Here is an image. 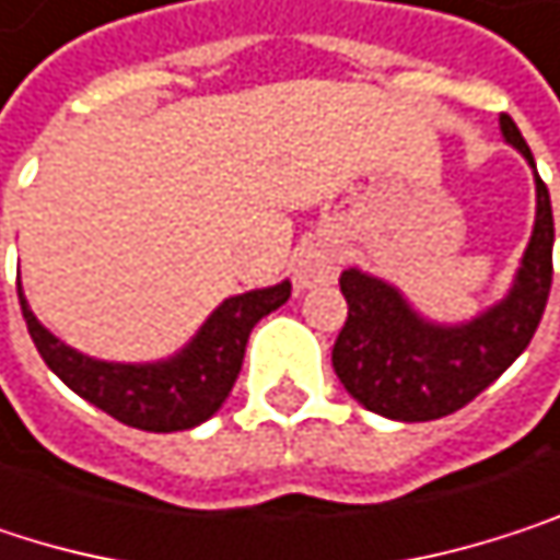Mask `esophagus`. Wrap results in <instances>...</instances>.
Wrapping results in <instances>:
<instances>
[{"mask_svg":"<svg viewBox=\"0 0 560 560\" xmlns=\"http://www.w3.org/2000/svg\"><path fill=\"white\" fill-rule=\"evenodd\" d=\"M338 268H341L338 248H331L328 242H315V245H308V248L299 255V265H295V285H299V289L328 285V282H335V278H338Z\"/></svg>","mask_w":560,"mask_h":560,"instance_id":"34e87169","label":"esophagus"}]
</instances>
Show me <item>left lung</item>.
Returning a JSON list of instances; mask_svg holds the SVG:
<instances>
[{"label": "left lung", "mask_w": 560, "mask_h": 560, "mask_svg": "<svg viewBox=\"0 0 560 560\" xmlns=\"http://www.w3.org/2000/svg\"><path fill=\"white\" fill-rule=\"evenodd\" d=\"M499 127L535 173V225L505 299L469 322L446 325L423 318L397 285L371 271L348 268L341 275L348 322L331 364L345 390L371 413L427 423L463 410L515 364L545 315L555 248L551 196L515 120L502 114Z\"/></svg>", "instance_id": "8db88e82"}]
</instances>
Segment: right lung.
Returning a JSON list of instances; mask_svg holds the SVG:
<instances>
[{"mask_svg": "<svg viewBox=\"0 0 560 560\" xmlns=\"http://www.w3.org/2000/svg\"><path fill=\"white\" fill-rule=\"evenodd\" d=\"M292 299V282L252 289L245 295L225 299L202 328L163 361L147 364H120V361H97L71 345L58 341L28 308L22 285L19 305L28 325V335L42 354V361L88 404L104 410L107 417L147 430V433H176L206 423L229 397L252 328L282 308Z\"/></svg>", "mask_w": 560, "mask_h": 560, "instance_id": "obj_1", "label": "right lung"}]
</instances>
